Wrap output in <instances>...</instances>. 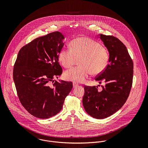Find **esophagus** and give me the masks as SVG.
I'll return each mask as SVG.
<instances>
[{
    "instance_id": "34e87169",
    "label": "esophagus",
    "mask_w": 148,
    "mask_h": 148,
    "mask_svg": "<svg viewBox=\"0 0 148 148\" xmlns=\"http://www.w3.org/2000/svg\"><path fill=\"white\" fill-rule=\"evenodd\" d=\"M77 86H79V85L77 84H76V83H73V88H76Z\"/></svg>"
}]
</instances>
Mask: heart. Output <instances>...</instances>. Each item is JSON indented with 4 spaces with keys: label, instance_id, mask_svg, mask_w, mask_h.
Instances as JSON below:
<instances>
[{
    "label": "heart",
    "instance_id": "heart-1",
    "mask_svg": "<svg viewBox=\"0 0 148 148\" xmlns=\"http://www.w3.org/2000/svg\"><path fill=\"white\" fill-rule=\"evenodd\" d=\"M70 48H63L59 53V60L65 68H69L80 58V65L65 73V78L75 83H83L89 76L101 73L109 60L107 49L98 42L87 37H78L71 41Z\"/></svg>",
    "mask_w": 148,
    "mask_h": 148
}]
</instances>
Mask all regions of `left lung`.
Wrapping results in <instances>:
<instances>
[{"mask_svg":"<svg viewBox=\"0 0 148 148\" xmlns=\"http://www.w3.org/2000/svg\"><path fill=\"white\" fill-rule=\"evenodd\" d=\"M100 38L108 50L109 64L95 80L106 85H101V91L98 90V86H85L83 104L90 116L103 119L116 113L126 102L133 83V63L127 47L119 39L103 34Z\"/></svg>","mask_w":148,"mask_h":148,"instance_id":"left-lung-1","label":"left lung"}]
</instances>
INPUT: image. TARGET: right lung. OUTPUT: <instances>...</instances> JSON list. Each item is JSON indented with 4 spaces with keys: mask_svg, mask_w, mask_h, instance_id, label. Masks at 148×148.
<instances>
[{
    "mask_svg": "<svg viewBox=\"0 0 148 148\" xmlns=\"http://www.w3.org/2000/svg\"><path fill=\"white\" fill-rule=\"evenodd\" d=\"M64 37L56 31L38 38L20 49L14 64L13 78L24 108L39 119H48L62 110L72 89L71 82L55 80L63 70L59 53Z\"/></svg>",
    "mask_w": 148,
    "mask_h": 148,
    "instance_id": "obj_1",
    "label": "right lung"
}]
</instances>
